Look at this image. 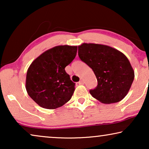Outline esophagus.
<instances>
[{
  "mask_svg": "<svg viewBox=\"0 0 149 149\" xmlns=\"http://www.w3.org/2000/svg\"><path fill=\"white\" fill-rule=\"evenodd\" d=\"M84 83H85L84 81H83V79H81V80L79 82V85H83V84H84Z\"/></svg>",
  "mask_w": 149,
  "mask_h": 149,
  "instance_id": "34e87169",
  "label": "esophagus"
}]
</instances>
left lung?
Listing matches in <instances>:
<instances>
[{"mask_svg":"<svg viewBox=\"0 0 149 149\" xmlns=\"http://www.w3.org/2000/svg\"><path fill=\"white\" fill-rule=\"evenodd\" d=\"M79 57L92 69L97 85L90 94L104 104L122 100L129 92L134 71L123 53L101 44L83 43L78 47Z\"/></svg>","mask_w":149,"mask_h":149,"instance_id":"left-lung-1","label":"left lung"}]
</instances>
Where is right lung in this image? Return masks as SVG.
Instances as JSON below:
<instances>
[{
	"instance_id": "right-lung-1",
	"label": "right lung",
	"mask_w": 149,
	"mask_h": 149,
	"mask_svg": "<svg viewBox=\"0 0 149 149\" xmlns=\"http://www.w3.org/2000/svg\"><path fill=\"white\" fill-rule=\"evenodd\" d=\"M77 46L58 45L45 51L30 65L26 89L40 107L56 109L70 100L75 83L65 71L77 55Z\"/></svg>"
}]
</instances>
